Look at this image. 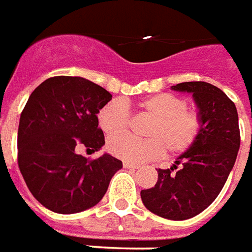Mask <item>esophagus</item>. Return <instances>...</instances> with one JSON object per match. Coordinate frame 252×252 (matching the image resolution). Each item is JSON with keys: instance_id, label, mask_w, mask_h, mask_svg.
<instances>
[{"instance_id": "esophagus-1", "label": "esophagus", "mask_w": 252, "mask_h": 252, "mask_svg": "<svg viewBox=\"0 0 252 252\" xmlns=\"http://www.w3.org/2000/svg\"><path fill=\"white\" fill-rule=\"evenodd\" d=\"M124 168H126V169H138V165L131 164V162H128V161H124Z\"/></svg>"}]
</instances>
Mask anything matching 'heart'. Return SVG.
I'll return each instance as SVG.
<instances>
[{"label": "heart", "mask_w": 252, "mask_h": 252, "mask_svg": "<svg viewBox=\"0 0 252 252\" xmlns=\"http://www.w3.org/2000/svg\"><path fill=\"white\" fill-rule=\"evenodd\" d=\"M141 113L152 121L145 130L146 139H135L125 133L130 125L127 104L121 99H113L99 110L98 122L107 135L110 153L128 162H145L159 157L164 149L169 156L184 153L197 138L200 117L197 111L187 108V102L177 95L156 94L138 103Z\"/></svg>", "instance_id": "1"}]
</instances>
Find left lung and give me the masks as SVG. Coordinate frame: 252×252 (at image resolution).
Returning a JSON list of instances; mask_svg holds the SVG:
<instances>
[{"label":"left lung","mask_w":252,"mask_h":252,"mask_svg":"<svg viewBox=\"0 0 252 252\" xmlns=\"http://www.w3.org/2000/svg\"><path fill=\"white\" fill-rule=\"evenodd\" d=\"M170 88L192 94L201 122L199 135L170 168L157 170V183L141 190V199L157 216L187 220L214 203L234 168L240 146L238 111L214 84L185 82Z\"/></svg>","instance_id":"left-lung-1"}]
</instances>
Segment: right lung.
<instances>
[{"mask_svg":"<svg viewBox=\"0 0 252 252\" xmlns=\"http://www.w3.org/2000/svg\"><path fill=\"white\" fill-rule=\"evenodd\" d=\"M113 95L80 76L44 80L18 125V168L34 199L56 214H78L103 199L122 161L108 153L88 161L80 148L104 145L96 114Z\"/></svg>","mask_w":252,"mask_h":252,"instance_id":"obj_1","label":"right lung"}]
</instances>
